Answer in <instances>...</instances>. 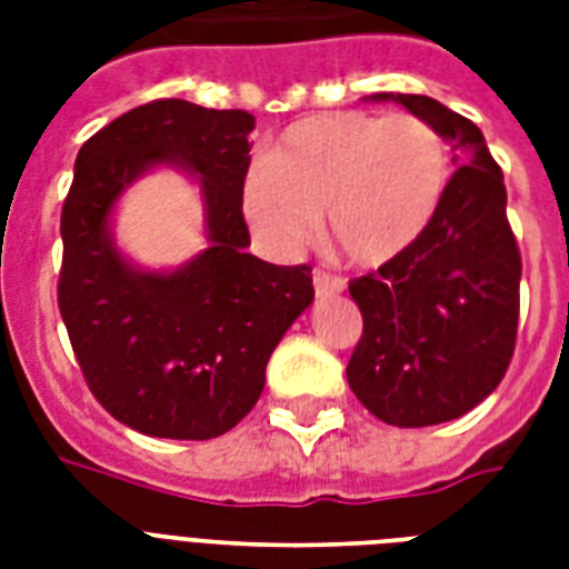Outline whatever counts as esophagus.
Wrapping results in <instances>:
<instances>
[{"label": "esophagus", "instance_id": "obj_1", "mask_svg": "<svg viewBox=\"0 0 569 569\" xmlns=\"http://www.w3.org/2000/svg\"><path fill=\"white\" fill-rule=\"evenodd\" d=\"M312 286H316V295H339L342 289H346V280L337 274H328V271H321V268H316L312 271Z\"/></svg>", "mask_w": 569, "mask_h": 569}]
</instances>
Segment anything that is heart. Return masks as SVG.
<instances>
[{"label":"heart","mask_w":569,"mask_h":569,"mask_svg":"<svg viewBox=\"0 0 569 569\" xmlns=\"http://www.w3.org/2000/svg\"><path fill=\"white\" fill-rule=\"evenodd\" d=\"M449 147L413 114L337 111L286 129L268 162L241 180V212L274 253L301 250L325 212V236L357 268L405 257L440 212Z\"/></svg>","instance_id":"obj_1"}]
</instances>
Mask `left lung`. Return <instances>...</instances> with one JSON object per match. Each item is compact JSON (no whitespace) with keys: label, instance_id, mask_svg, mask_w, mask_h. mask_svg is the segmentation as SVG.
I'll use <instances>...</instances> for the list:
<instances>
[{"label":"left lung","instance_id":"1","mask_svg":"<svg viewBox=\"0 0 569 569\" xmlns=\"http://www.w3.org/2000/svg\"><path fill=\"white\" fill-rule=\"evenodd\" d=\"M431 123L460 164L440 212L405 257L357 277L348 292L363 337L348 383L380 422L398 428L451 422L485 401L508 372L520 321L522 259L502 168L481 129L422 93H375Z\"/></svg>","mask_w":569,"mask_h":569}]
</instances>
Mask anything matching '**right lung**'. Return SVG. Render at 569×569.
Instances as JSON below:
<instances>
[{"label":"right lung","mask_w":569,"mask_h":569,"mask_svg":"<svg viewBox=\"0 0 569 569\" xmlns=\"http://www.w3.org/2000/svg\"><path fill=\"white\" fill-rule=\"evenodd\" d=\"M250 132L248 111L153 100L76 156L58 310L93 398L147 437L212 440L239 425L262 396L268 357L316 295L310 266L248 253ZM159 163L191 172L207 206L210 248L177 272L132 267L110 236L119 194Z\"/></svg>","instance_id":"right-lung-1"}]
</instances>
